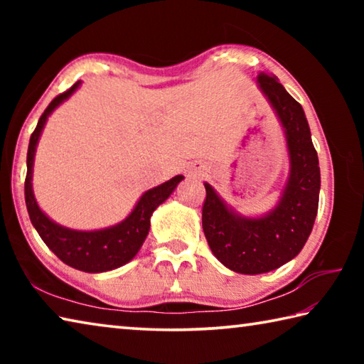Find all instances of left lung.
<instances>
[{"label":"left lung","instance_id":"left-lung-1","mask_svg":"<svg viewBox=\"0 0 364 364\" xmlns=\"http://www.w3.org/2000/svg\"><path fill=\"white\" fill-rule=\"evenodd\" d=\"M257 85L286 134L289 178L278 204L262 217H245L226 204L210 184L202 228L213 255L241 274H262L291 262L304 249L318 213L319 162L306 117L278 78L260 73Z\"/></svg>","mask_w":364,"mask_h":364}]
</instances>
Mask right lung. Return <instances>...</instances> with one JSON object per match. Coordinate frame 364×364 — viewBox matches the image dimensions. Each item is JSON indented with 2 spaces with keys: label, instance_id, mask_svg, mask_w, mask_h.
<instances>
[{
  "label": "right lung",
  "instance_id": "1",
  "mask_svg": "<svg viewBox=\"0 0 364 364\" xmlns=\"http://www.w3.org/2000/svg\"><path fill=\"white\" fill-rule=\"evenodd\" d=\"M80 82L67 90L65 93L54 97L40 117L38 125L30 136L28 152H27V176H26V204L28 217L36 232L40 234L49 250L54 252L65 264L85 271V273H104V271L115 269L133 260L138 254L141 245L146 241L151 228V217L156 208L164 204L173 193L178 183L183 181V175H176L171 180L165 181L160 186L152 188L139 197L138 204L134 205L128 217L114 226L104 228L95 231H78L70 230L63 225H58L36 204L32 176H33V159L38 139L43 128L46 125L48 117L53 110L59 107L64 101L75 93Z\"/></svg>",
  "mask_w": 364,
  "mask_h": 364
}]
</instances>
